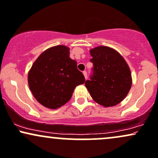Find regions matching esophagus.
Returning <instances> with one entry per match:
<instances>
[{"mask_svg":"<svg viewBox=\"0 0 158 158\" xmlns=\"http://www.w3.org/2000/svg\"><path fill=\"white\" fill-rule=\"evenodd\" d=\"M82 73H83V75H84V77L85 78V79H87V72L85 71H83Z\"/></svg>","mask_w":158,"mask_h":158,"instance_id":"obj_1","label":"esophagus"}]
</instances>
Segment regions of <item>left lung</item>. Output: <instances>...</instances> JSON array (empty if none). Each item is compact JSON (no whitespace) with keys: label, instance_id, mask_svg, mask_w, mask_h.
<instances>
[{"label":"left lung","instance_id":"8db88e82","mask_svg":"<svg viewBox=\"0 0 158 158\" xmlns=\"http://www.w3.org/2000/svg\"><path fill=\"white\" fill-rule=\"evenodd\" d=\"M94 74L85 87L96 103L113 107L124 99L132 87V74L126 60L115 49L97 46L90 50Z\"/></svg>","mask_w":158,"mask_h":158}]
</instances>
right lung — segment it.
Segmentation results:
<instances>
[{
	"instance_id": "1",
	"label": "right lung",
	"mask_w": 158,
	"mask_h": 158,
	"mask_svg": "<svg viewBox=\"0 0 158 158\" xmlns=\"http://www.w3.org/2000/svg\"><path fill=\"white\" fill-rule=\"evenodd\" d=\"M77 61L70 58V48L56 45L43 51L32 64L28 83L36 100L44 107L55 110L71 99L77 85L84 84Z\"/></svg>"
}]
</instances>
